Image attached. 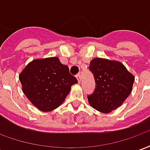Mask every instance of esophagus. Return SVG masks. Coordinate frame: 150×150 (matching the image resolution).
Wrapping results in <instances>:
<instances>
[{
  "instance_id": "esophagus-1",
  "label": "esophagus",
  "mask_w": 150,
  "mask_h": 150,
  "mask_svg": "<svg viewBox=\"0 0 150 150\" xmlns=\"http://www.w3.org/2000/svg\"><path fill=\"white\" fill-rule=\"evenodd\" d=\"M76 79H77V80H78L79 83H80V81H81V76H80V75H76Z\"/></svg>"
}]
</instances>
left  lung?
<instances>
[{
  "label": "left lung",
  "mask_w": 150,
  "mask_h": 150,
  "mask_svg": "<svg viewBox=\"0 0 150 150\" xmlns=\"http://www.w3.org/2000/svg\"><path fill=\"white\" fill-rule=\"evenodd\" d=\"M96 88L88 96V103L95 109L108 113L119 108L132 92L135 77L123 63L101 58L90 62Z\"/></svg>",
  "instance_id": "left-lung-1"
}]
</instances>
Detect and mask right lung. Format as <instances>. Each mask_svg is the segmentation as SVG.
Segmentation results:
<instances>
[{"mask_svg":"<svg viewBox=\"0 0 150 150\" xmlns=\"http://www.w3.org/2000/svg\"><path fill=\"white\" fill-rule=\"evenodd\" d=\"M19 79L22 91L31 104L42 112H50L59 107L77 83L68 67L62 64L59 58L37 59L28 63Z\"/></svg>","mask_w":150,"mask_h":150,"instance_id":"obj_1","label":"right lung"}]
</instances>
